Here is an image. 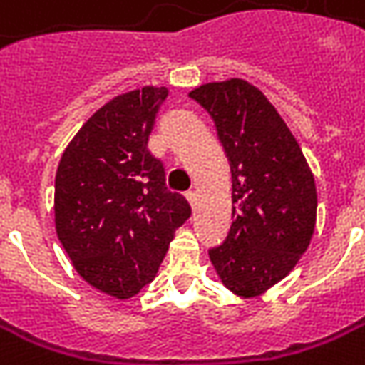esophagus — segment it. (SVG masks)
Instances as JSON below:
<instances>
[{"label":"esophagus","instance_id":"1","mask_svg":"<svg viewBox=\"0 0 365 365\" xmlns=\"http://www.w3.org/2000/svg\"><path fill=\"white\" fill-rule=\"evenodd\" d=\"M185 197H187V202H190L192 206H195V204H197V194H195L194 190H190V192L185 194Z\"/></svg>","mask_w":365,"mask_h":365}]
</instances>
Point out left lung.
Segmentation results:
<instances>
[{"label":"left lung","instance_id":"obj_1","mask_svg":"<svg viewBox=\"0 0 365 365\" xmlns=\"http://www.w3.org/2000/svg\"><path fill=\"white\" fill-rule=\"evenodd\" d=\"M190 96L210 113L232 173V226L210 260L234 295H262L284 279L315 230L317 192L301 147L269 98L240 78Z\"/></svg>","mask_w":365,"mask_h":365}]
</instances>
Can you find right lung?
<instances>
[{
    "label": "right lung",
    "instance_id": "1",
    "mask_svg": "<svg viewBox=\"0 0 365 365\" xmlns=\"http://www.w3.org/2000/svg\"><path fill=\"white\" fill-rule=\"evenodd\" d=\"M163 86L115 96L70 141L56 171V232L91 287L131 299L153 281L175 228L192 207L165 185L147 141Z\"/></svg>",
    "mask_w": 365,
    "mask_h": 365
}]
</instances>
